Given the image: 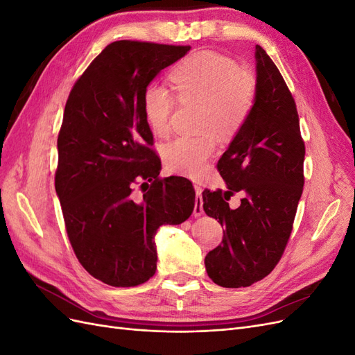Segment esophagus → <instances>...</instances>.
I'll return each mask as SVG.
<instances>
[{"mask_svg": "<svg viewBox=\"0 0 355 355\" xmlns=\"http://www.w3.org/2000/svg\"><path fill=\"white\" fill-rule=\"evenodd\" d=\"M194 189H196V207H194V216L196 218H200L201 214L204 213L202 210V188L200 185H194Z\"/></svg>", "mask_w": 355, "mask_h": 355, "instance_id": "esophagus-1", "label": "esophagus"}]
</instances>
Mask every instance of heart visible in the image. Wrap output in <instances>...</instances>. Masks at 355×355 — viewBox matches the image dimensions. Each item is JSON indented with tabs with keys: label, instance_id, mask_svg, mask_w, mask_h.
<instances>
[{
	"label": "heart",
	"instance_id": "heart-1",
	"mask_svg": "<svg viewBox=\"0 0 355 355\" xmlns=\"http://www.w3.org/2000/svg\"><path fill=\"white\" fill-rule=\"evenodd\" d=\"M170 81L180 102L202 103L200 127L204 132L230 137L240 130L253 108L254 78L219 53L202 50L188 56L171 71ZM173 108L175 99L167 89L149 85L144 92L142 110L154 133L164 136L170 130ZM214 151L216 137L207 132L175 139L164 146L163 158L171 173L196 178Z\"/></svg>",
	"mask_w": 355,
	"mask_h": 355
}]
</instances>
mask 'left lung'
<instances>
[{"instance_id": "obj_1", "label": "left lung", "mask_w": 355, "mask_h": 355, "mask_svg": "<svg viewBox=\"0 0 355 355\" xmlns=\"http://www.w3.org/2000/svg\"><path fill=\"white\" fill-rule=\"evenodd\" d=\"M256 94L218 170L227 191H204L207 216L223 225L222 244L207 253V275L222 287H247L280 261L304 189L305 145L296 103L280 71L256 46ZM243 191L241 207L227 200Z\"/></svg>"}]
</instances>
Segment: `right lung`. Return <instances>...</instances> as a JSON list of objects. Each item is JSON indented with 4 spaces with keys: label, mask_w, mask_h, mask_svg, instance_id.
<instances>
[{
    "label": "right lung",
    "mask_w": 355,
    "mask_h": 355,
    "mask_svg": "<svg viewBox=\"0 0 355 355\" xmlns=\"http://www.w3.org/2000/svg\"><path fill=\"white\" fill-rule=\"evenodd\" d=\"M189 50L111 42L69 93L58 137L56 194L75 254L105 284L148 282L157 270V230L185 222L196 207L188 179H158L161 164L142 110L148 85ZM137 178L153 184L141 202L131 196Z\"/></svg>",
    "instance_id": "add662e5"
}]
</instances>
